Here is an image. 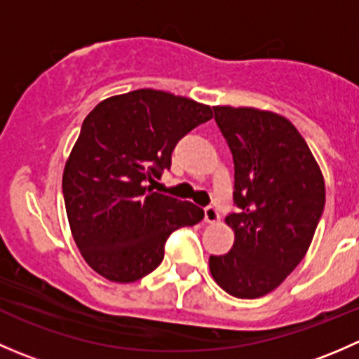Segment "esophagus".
<instances>
[{"label": "esophagus", "instance_id": "1", "mask_svg": "<svg viewBox=\"0 0 359 359\" xmlns=\"http://www.w3.org/2000/svg\"><path fill=\"white\" fill-rule=\"evenodd\" d=\"M220 220V215H219V210L215 208V206H208V208H205V222L206 224H215Z\"/></svg>", "mask_w": 359, "mask_h": 359}]
</instances>
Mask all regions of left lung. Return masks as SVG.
Listing matches in <instances>:
<instances>
[{
    "label": "left lung",
    "instance_id": "left-lung-1",
    "mask_svg": "<svg viewBox=\"0 0 359 359\" xmlns=\"http://www.w3.org/2000/svg\"><path fill=\"white\" fill-rule=\"evenodd\" d=\"M234 161V203L226 217L234 245L210 255L212 278L238 299L280 287L311 247L325 206L320 165L285 116L257 107L215 106Z\"/></svg>",
    "mask_w": 359,
    "mask_h": 359
}]
</instances>
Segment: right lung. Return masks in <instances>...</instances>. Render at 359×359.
Here are the masks:
<instances>
[{
  "mask_svg": "<svg viewBox=\"0 0 359 359\" xmlns=\"http://www.w3.org/2000/svg\"><path fill=\"white\" fill-rule=\"evenodd\" d=\"M213 118L212 107L153 88L112 95L83 121L62 175L71 234L85 262L106 280L132 283L153 273L175 229L203 210L153 193L175 144Z\"/></svg>",
  "mask_w": 359,
  "mask_h": 359,
  "instance_id": "1",
  "label": "right lung"
}]
</instances>
